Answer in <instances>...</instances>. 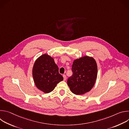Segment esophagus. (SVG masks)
Listing matches in <instances>:
<instances>
[{
	"instance_id": "obj_1",
	"label": "esophagus",
	"mask_w": 129,
	"mask_h": 129,
	"mask_svg": "<svg viewBox=\"0 0 129 129\" xmlns=\"http://www.w3.org/2000/svg\"><path fill=\"white\" fill-rule=\"evenodd\" d=\"M63 78H64V80L66 81V76L65 75H64L63 76Z\"/></svg>"
}]
</instances>
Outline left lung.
I'll list each match as a JSON object with an SVG mask.
<instances>
[{
  "label": "left lung",
  "mask_w": 129,
  "mask_h": 129,
  "mask_svg": "<svg viewBox=\"0 0 129 129\" xmlns=\"http://www.w3.org/2000/svg\"><path fill=\"white\" fill-rule=\"evenodd\" d=\"M72 76L67 80L70 91L76 95L84 94L94 86L98 75V66L95 59L84 56L75 60L72 66Z\"/></svg>",
  "instance_id": "left-lung-1"
}]
</instances>
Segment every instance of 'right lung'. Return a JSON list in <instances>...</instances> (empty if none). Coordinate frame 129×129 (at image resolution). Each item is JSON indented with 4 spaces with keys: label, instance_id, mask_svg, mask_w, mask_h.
I'll list each match as a JSON object with an SVG mask.
<instances>
[{
    "label": "right lung",
    "instance_id": "obj_1",
    "mask_svg": "<svg viewBox=\"0 0 129 129\" xmlns=\"http://www.w3.org/2000/svg\"><path fill=\"white\" fill-rule=\"evenodd\" d=\"M33 77L36 86L45 93L53 91L63 80L53 58L43 54L36 59L33 67Z\"/></svg>",
    "mask_w": 129,
    "mask_h": 129
}]
</instances>
